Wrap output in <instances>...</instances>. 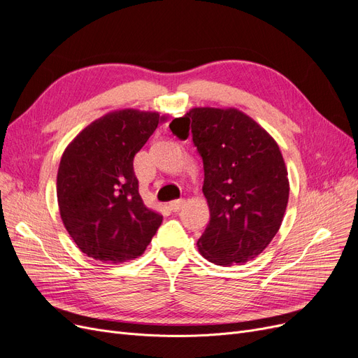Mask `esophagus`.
I'll return each instance as SVG.
<instances>
[{
  "label": "esophagus",
  "instance_id": "34e87169",
  "mask_svg": "<svg viewBox=\"0 0 358 358\" xmlns=\"http://www.w3.org/2000/svg\"><path fill=\"white\" fill-rule=\"evenodd\" d=\"M186 205V201L184 199H178V201H172V202H169V209L172 210V213H178V210Z\"/></svg>",
  "mask_w": 358,
  "mask_h": 358
}]
</instances>
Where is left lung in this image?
<instances>
[{"label": "left lung", "instance_id": "obj_1", "mask_svg": "<svg viewBox=\"0 0 358 358\" xmlns=\"http://www.w3.org/2000/svg\"><path fill=\"white\" fill-rule=\"evenodd\" d=\"M202 156L210 220L197 248L217 266L257 258L279 231L289 199L287 169L274 138L234 108H194L169 124Z\"/></svg>", "mask_w": 358, "mask_h": 358}]
</instances>
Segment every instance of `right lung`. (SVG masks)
<instances>
[{
  "label": "right lung",
  "instance_id": "1",
  "mask_svg": "<svg viewBox=\"0 0 358 358\" xmlns=\"http://www.w3.org/2000/svg\"><path fill=\"white\" fill-rule=\"evenodd\" d=\"M157 112L122 109L91 122L63 152L57 202L85 255L119 264L140 257L162 222L143 203L134 156L157 128Z\"/></svg>",
  "mask_w": 358,
  "mask_h": 358
}]
</instances>
